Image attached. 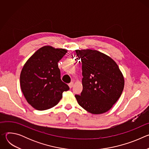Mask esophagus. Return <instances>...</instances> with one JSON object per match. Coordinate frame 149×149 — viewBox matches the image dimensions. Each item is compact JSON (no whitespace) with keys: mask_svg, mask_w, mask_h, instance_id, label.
Wrapping results in <instances>:
<instances>
[{"mask_svg":"<svg viewBox=\"0 0 149 149\" xmlns=\"http://www.w3.org/2000/svg\"><path fill=\"white\" fill-rule=\"evenodd\" d=\"M68 86H69V87H70V88H72V87H73V86H74V82H70V83L68 84Z\"/></svg>","mask_w":149,"mask_h":149,"instance_id":"esophagus-1","label":"esophagus"}]
</instances>
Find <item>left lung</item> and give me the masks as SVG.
<instances>
[{
    "instance_id": "left-lung-1",
    "label": "left lung",
    "mask_w": 149,
    "mask_h": 149,
    "mask_svg": "<svg viewBox=\"0 0 149 149\" xmlns=\"http://www.w3.org/2000/svg\"><path fill=\"white\" fill-rule=\"evenodd\" d=\"M82 62V91L75 97L81 107L94 114L109 111L121 96L123 75L109 56L91 49L75 50Z\"/></svg>"
}]
</instances>
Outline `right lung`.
<instances>
[{"label":"right lung","mask_w":149,"mask_h":149,"mask_svg":"<svg viewBox=\"0 0 149 149\" xmlns=\"http://www.w3.org/2000/svg\"><path fill=\"white\" fill-rule=\"evenodd\" d=\"M67 52L64 49L45 46L36 51L26 61L21 71L22 91L33 108L45 110L56 105L68 91V85L62 81L58 62Z\"/></svg>","instance_id":"1"}]
</instances>
